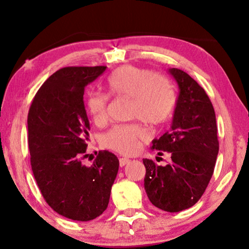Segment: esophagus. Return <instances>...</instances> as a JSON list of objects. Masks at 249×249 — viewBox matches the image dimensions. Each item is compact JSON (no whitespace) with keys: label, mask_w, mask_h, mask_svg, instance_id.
Segmentation results:
<instances>
[{"label":"esophagus","mask_w":249,"mask_h":249,"mask_svg":"<svg viewBox=\"0 0 249 249\" xmlns=\"http://www.w3.org/2000/svg\"><path fill=\"white\" fill-rule=\"evenodd\" d=\"M119 160H120V166L121 167H124L126 163L129 162V159L128 158H120Z\"/></svg>","instance_id":"esophagus-1"}]
</instances>
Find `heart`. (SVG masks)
<instances>
[{"label": "heart", "instance_id": "obj_1", "mask_svg": "<svg viewBox=\"0 0 249 249\" xmlns=\"http://www.w3.org/2000/svg\"><path fill=\"white\" fill-rule=\"evenodd\" d=\"M109 93L132 99L130 117L151 126L165 124L171 119L177 105V94L170 80L150 69L136 66H122L107 79ZM109 95L100 91H90L86 105L96 124L107 122ZM148 138V133L136 123L113 126L103 135V144L107 148L123 155H132L140 148L141 142Z\"/></svg>", "mask_w": 249, "mask_h": 249}]
</instances>
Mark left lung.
I'll return each mask as SVG.
<instances>
[{"instance_id":"left-lung-1","label":"left lung","mask_w":249,"mask_h":249,"mask_svg":"<svg viewBox=\"0 0 249 249\" xmlns=\"http://www.w3.org/2000/svg\"><path fill=\"white\" fill-rule=\"evenodd\" d=\"M169 72L179 86V96L169 132L153 142L159 155L167 151L171 160L159 166L142 159L144 187L151 203L175 213L195 205L212 178L218 154L215 112L203 88L184 71Z\"/></svg>"}]
</instances>
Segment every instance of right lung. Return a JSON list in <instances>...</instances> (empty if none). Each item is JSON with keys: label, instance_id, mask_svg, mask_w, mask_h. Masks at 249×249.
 <instances>
[{"label": "right lung", "instance_id": "1", "mask_svg": "<svg viewBox=\"0 0 249 249\" xmlns=\"http://www.w3.org/2000/svg\"><path fill=\"white\" fill-rule=\"evenodd\" d=\"M107 67H65L46 80L28 111V147L35 180L54 212L87 222L107 208L119 159L100 150L86 166L90 123L83 103L84 88Z\"/></svg>", "mask_w": 249, "mask_h": 249}]
</instances>
